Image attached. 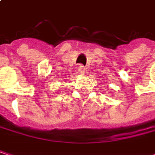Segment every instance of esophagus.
I'll use <instances>...</instances> for the list:
<instances>
[{"instance_id":"1","label":"esophagus","mask_w":155,"mask_h":155,"mask_svg":"<svg viewBox=\"0 0 155 155\" xmlns=\"http://www.w3.org/2000/svg\"><path fill=\"white\" fill-rule=\"evenodd\" d=\"M78 71L80 72L81 74H84V73H85V67H84L83 65L80 64V65L78 66Z\"/></svg>"}]
</instances>
